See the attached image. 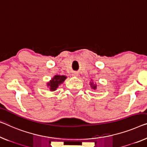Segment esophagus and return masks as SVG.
<instances>
[{"label":"esophagus","mask_w":147,"mask_h":147,"mask_svg":"<svg viewBox=\"0 0 147 147\" xmlns=\"http://www.w3.org/2000/svg\"><path fill=\"white\" fill-rule=\"evenodd\" d=\"M73 76H78V74L76 73H74L73 74Z\"/></svg>","instance_id":"34e87169"}]
</instances>
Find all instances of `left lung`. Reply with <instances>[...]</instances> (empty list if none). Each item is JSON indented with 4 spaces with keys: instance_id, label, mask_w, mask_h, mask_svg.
<instances>
[{
    "instance_id": "left-lung-1",
    "label": "left lung",
    "mask_w": 147,
    "mask_h": 147,
    "mask_svg": "<svg viewBox=\"0 0 147 147\" xmlns=\"http://www.w3.org/2000/svg\"><path fill=\"white\" fill-rule=\"evenodd\" d=\"M90 87L92 89L94 90H96V88H97V84H96V83L94 82L92 80L90 82Z\"/></svg>"
}]
</instances>
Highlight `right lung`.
<instances>
[{
  "instance_id": "right-lung-1",
  "label": "right lung",
  "mask_w": 147,
  "mask_h": 147,
  "mask_svg": "<svg viewBox=\"0 0 147 147\" xmlns=\"http://www.w3.org/2000/svg\"><path fill=\"white\" fill-rule=\"evenodd\" d=\"M67 77L65 75H55L49 82L47 83V88H49V90L51 92L55 91L59 85L64 82Z\"/></svg>"
}]
</instances>
